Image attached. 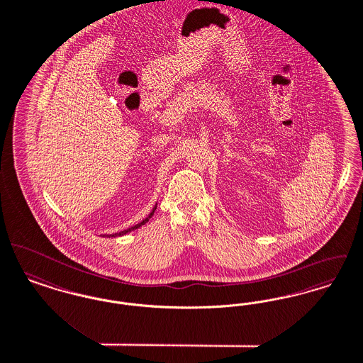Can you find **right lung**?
<instances>
[{"instance_id": "obj_1", "label": "right lung", "mask_w": 363, "mask_h": 363, "mask_svg": "<svg viewBox=\"0 0 363 363\" xmlns=\"http://www.w3.org/2000/svg\"><path fill=\"white\" fill-rule=\"evenodd\" d=\"M155 209H157V205L154 206L153 210H152V213H150V214H149V216H147V217H146V218H145L143 221H140L139 224H136V225H134V227H131V228L128 229H124V230H121V232H117V233H113V235H108V236H109V238H116V236H123V235H125V233H128V232H131V230H135V229H138L139 228V227H142L143 224H146V223H147V221H149V220L152 218V216H153Z\"/></svg>"}]
</instances>
